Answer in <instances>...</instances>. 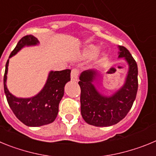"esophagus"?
<instances>
[{
  "label": "esophagus",
  "instance_id": "1",
  "mask_svg": "<svg viewBox=\"0 0 156 156\" xmlns=\"http://www.w3.org/2000/svg\"><path fill=\"white\" fill-rule=\"evenodd\" d=\"M79 76V70L76 69H73L71 72V80L73 81H77Z\"/></svg>",
  "mask_w": 156,
  "mask_h": 156
}]
</instances>
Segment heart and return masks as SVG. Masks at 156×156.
Returning <instances> with one entry per match:
<instances>
[{"label": "heart", "mask_w": 156, "mask_h": 156, "mask_svg": "<svg viewBox=\"0 0 156 156\" xmlns=\"http://www.w3.org/2000/svg\"><path fill=\"white\" fill-rule=\"evenodd\" d=\"M99 51V47L97 45L94 44H89L84 48V50L83 51V56L85 58H91L94 56L96 55V54ZM104 57V54L101 55V56L100 57V58H102ZM101 59H97L96 62H99Z\"/></svg>", "instance_id": "1"}]
</instances>
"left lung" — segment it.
Here are the masks:
<instances>
[{"label": "left lung", "instance_id": "left-lung-1", "mask_svg": "<svg viewBox=\"0 0 156 156\" xmlns=\"http://www.w3.org/2000/svg\"><path fill=\"white\" fill-rule=\"evenodd\" d=\"M119 58H124L129 66L124 84L111 96L101 94L94 85L98 71H83L80 76V105L83 119L95 126L116 124L129 112L133 104L138 87L137 65L131 54L123 46H119Z\"/></svg>", "mask_w": 156, "mask_h": 156}]
</instances>
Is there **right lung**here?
<instances>
[{
  "label": "right lung",
  "instance_id": "add662e5",
  "mask_svg": "<svg viewBox=\"0 0 156 156\" xmlns=\"http://www.w3.org/2000/svg\"><path fill=\"white\" fill-rule=\"evenodd\" d=\"M39 44L33 35L25 36L18 42L9 58L15 55L25 46ZM9 59L6 62L4 76V90L11 109L19 120L28 126H41L55 121L58 113V105L64 95V87L70 80V69L51 71L44 87L39 94L29 98H20L12 95L6 86Z\"/></svg>",
  "mask_w": 156,
  "mask_h": 156
}]
</instances>
